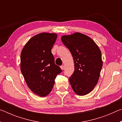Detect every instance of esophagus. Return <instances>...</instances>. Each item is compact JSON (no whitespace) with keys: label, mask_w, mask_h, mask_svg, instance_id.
Instances as JSON below:
<instances>
[{"label":"esophagus","mask_w":122,"mask_h":122,"mask_svg":"<svg viewBox=\"0 0 122 122\" xmlns=\"http://www.w3.org/2000/svg\"><path fill=\"white\" fill-rule=\"evenodd\" d=\"M60 68H61V69L62 70H63L64 69H65V67H64V66H61V67H60Z\"/></svg>","instance_id":"esophagus-1"}]
</instances>
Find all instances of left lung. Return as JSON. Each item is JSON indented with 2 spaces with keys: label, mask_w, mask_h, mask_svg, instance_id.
<instances>
[{
  "label": "left lung",
  "mask_w": 122,
  "mask_h": 122,
  "mask_svg": "<svg viewBox=\"0 0 122 122\" xmlns=\"http://www.w3.org/2000/svg\"><path fill=\"white\" fill-rule=\"evenodd\" d=\"M63 44L73 56L75 70L69 78L75 93L84 96L97 83L103 66L101 50L95 42L86 35L76 32L61 36Z\"/></svg>",
  "instance_id": "obj_1"
}]
</instances>
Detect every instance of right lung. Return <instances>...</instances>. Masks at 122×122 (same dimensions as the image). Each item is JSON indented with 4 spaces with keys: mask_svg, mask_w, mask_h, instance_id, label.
Listing matches in <instances>:
<instances>
[{
    "mask_svg": "<svg viewBox=\"0 0 122 122\" xmlns=\"http://www.w3.org/2000/svg\"><path fill=\"white\" fill-rule=\"evenodd\" d=\"M57 37L56 33H41L30 38L22 49L21 71L28 88L39 96L50 93L62 71L51 52Z\"/></svg>",
    "mask_w": 122,
    "mask_h": 122,
    "instance_id": "obj_1",
    "label": "right lung"
}]
</instances>
